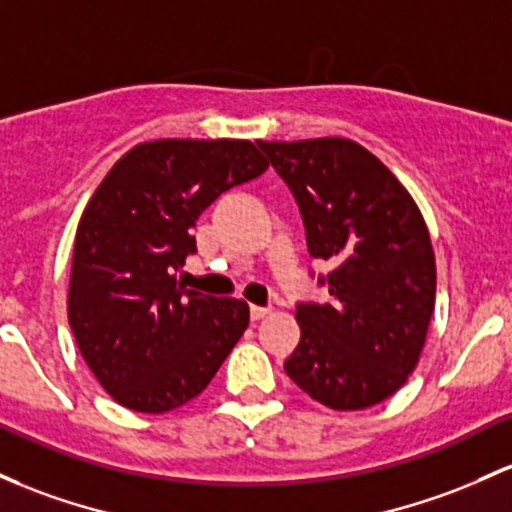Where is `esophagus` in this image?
Masks as SVG:
<instances>
[{"label": "esophagus", "instance_id": "esophagus-1", "mask_svg": "<svg viewBox=\"0 0 512 512\" xmlns=\"http://www.w3.org/2000/svg\"><path fill=\"white\" fill-rule=\"evenodd\" d=\"M269 313H272V308H267V306H252L250 308V316H252V320H265Z\"/></svg>", "mask_w": 512, "mask_h": 512}]
</instances>
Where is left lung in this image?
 <instances>
[{
    "instance_id": "obj_1",
    "label": "left lung",
    "mask_w": 512,
    "mask_h": 512,
    "mask_svg": "<svg viewBox=\"0 0 512 512\" xmlns=\"http://www.w3.org/2000/svg\"><path fill=\"white\" fill-rule=\"evenodd\" d=\"M299 204L308 252L335 265L333 303H299L289 379L333 411L393 396L418 364L435 311V252L408 189L347 138L257 140Z\"/></svg>"
}]
</instances>
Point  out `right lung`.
<instances>
[{"instance_id":"1","label":"right lung","mask_w":512,"mask_h":512,"mask_svg":"<svg viewBox=\"0 0 512 512\" xmlns=\"http://www.w3.org/2000/svg\"><path fill=\"white\" fill-rule=\"evenodd\" d=\"M269 167L250 140L162 138L111 167L84 209L67 320L104 391L138 413H167L209 386L243 338L250 308L187 289L201 211Z\"/></svg>"}]
</instances>
